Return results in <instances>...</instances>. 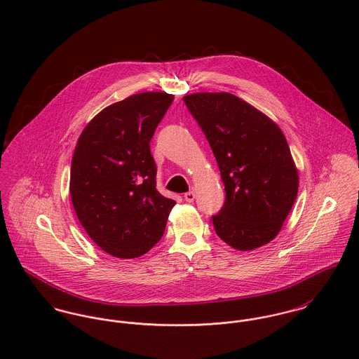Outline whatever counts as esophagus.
Returning a JSON list of instances; mask_svg holds the SVG:
<instances>
[{
  "mask_svg": "<svg viewBox=\"0 0 359 359\" xmlns=\"http://www.w3.org/2000/svg\"><path fill=\"white\" fill-rule=\"evenodd\" d=\"M184 198H185V201H187V202L192 203V202L195 201V192H194V191H189V192H187V194L184 195Z\"/></svg>",
  "mask_w": 359,
  "mask_h": 359,
  "instance_id": "obj_1",
  "label": "esophagus"
}]
</instances>
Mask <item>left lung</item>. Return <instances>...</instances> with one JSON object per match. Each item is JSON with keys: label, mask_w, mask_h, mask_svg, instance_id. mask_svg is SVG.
I'll list each match as a JSON object with an SVG mask.
<instances>
[{"label": "left lung", "mask_w": 359, "mask_h": 359, "mask_svg": "<svg viewBox=\"0 0 359 359\" xmlns=\"http://www.w3.org/2000/svg\"><path fill=\"white\" fill-rule=\"evenodd\" d=\"M215 156L225 203L212 215L215 233L236 250L269 243L299 191V172L280 128L250 103L228 93L184 97Z\"/></svg>", "instance_id": "8db88e82"}]
</instances>
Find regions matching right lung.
<instances>
[{
  "label": "right lung",
  "instance_id": "add662e5",
  "mask_svg": "<svg viewBox=\"0 0 359 359\" xmlns=\"http://www.w3.org/2000/svg\"><path fill=\"white\" fill-rule=\"evenodd\" d=\"M174 101L142 93L104 107L83 130L70 170L77 218L103 252L117 258L148 253L175 205L156 189L154 130Z\"/></svg>",
  "mask_w": 359,
  "mask_h": 359
}]
</instances>
